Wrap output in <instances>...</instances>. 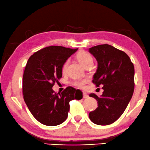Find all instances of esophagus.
<instances>
[{"label":"esophagus","instance_id":"1","mask_svg":"<svg viewBox=\"0 0 150 150\" xmlns=\"http://www.w3.org/2000/svg\"><path fill=\"white\" fill-rule=\"evenodd\" d=\"M83 98H88V93H87L86 92V91H83Z\"/></svg>","mask_w":150,"mask_h":150}]
</instances>
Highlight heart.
<instances>
[{"mask_svg":"<svg viewBox=\"0 0 150 150\" xmlns=\"http://www.w3.org/2000/svg\"><path fill=\"white\" fill-rule=\"evenodd\" d=\"M76 58H77V61L79 62V63L81 64L83 67H85L86 64H88L89 62H93V59L91 57V56L89 54L88 52H84V51H81L77 53V54L76 55ZM69 64V61H67L64 62V64H62V73L63 74H65L67 71V67ZM88 81V80L87 79H78L75 80L73 81V84L76 87L79 88H84L85 85L87 83V82Z\"/></svg>","mask_w":150,"mask_h":150,"instance_id":"1","label":"heart"}]
</instances>
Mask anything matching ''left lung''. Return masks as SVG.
<instances>
[{
  "instance_id": "left-lung-1",
  "label": "left lung",
  "mask_w": 150,
  "mask_h": 150,
  "mask_svg": "<svg viewBox=\"0 0 150 150\" xmlns=\"http://www.w3.org/2000/svg\"><path fill=\"white\" fill-rule=\"evenodd\" d=\"M96 59L98 69L93 75V83L103 86L102 95L89 96L98 101V108L89 114L93 123L108 125L122 115L134 91L135 69L130 58L123 51L108 44H102L89 49Z\"/></svg>"
}]
</instances>
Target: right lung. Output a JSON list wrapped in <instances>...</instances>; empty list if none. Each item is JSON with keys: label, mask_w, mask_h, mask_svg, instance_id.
I'll return each mask as SVG.
<instances>
[{"label": "right lung", "mask_w": 150, "mask_h": 150, "mask_svg": "<svg viewBox=\"0 0 150 150\" xmlns=\"http://www.w3.org/2000/svg\"><path fill=\"white\" fill-rule=\"evenodd\" d=\"M77 49L51 46L31 56L23 76V96L27 106L38 121L56 126L68 117L69 102L81 100V90L69 86L62 93H55L52 87L62 77V67Z\"/></svg>", "instance_id": "1"}]
</instances>
